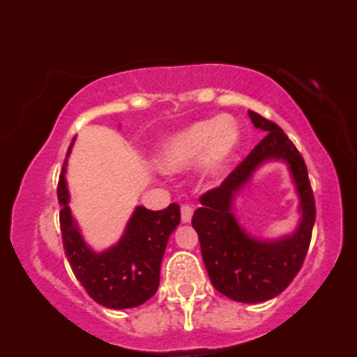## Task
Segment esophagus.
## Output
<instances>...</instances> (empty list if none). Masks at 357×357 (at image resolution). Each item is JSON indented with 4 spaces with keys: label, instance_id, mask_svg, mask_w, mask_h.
I'll list each match as a JSON object with an SVG mask.
<instances>
[{
    "label": "esophagus",
    "instance_id": "1",
    "mask_svg": "<svg viewBox=\"0 0 357 357\" xmlns=\"http://www.w3.org/2000/svg\"><path fill=\"white\" fill-rule=\"evenodd\" d=\"M192 218V206L191 204H183L181 206V221L183 223H190Z\"/></svg>",
    "mask_w": 357,
    "mask_h": 357
}]
</instances>
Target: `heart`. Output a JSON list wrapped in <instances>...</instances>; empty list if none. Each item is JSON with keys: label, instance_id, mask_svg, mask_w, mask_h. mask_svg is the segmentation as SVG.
<instances>
[{"label": "heart", "instance_id": "1", "mask_svg": "<svg viewBox=\"0 0 357 357\" xmlns=\"http://www.w3.org/2000/svg\"><path fill=\"white\" fill-rule=\"evenodd\" d=\"M238 144L240 129L231 117L223 116L216 121L196 122L176 132L162 144L159 166L167 171H181L199 162L208 154V171L218 174Z\"/></svg>", "mask_w": 357, "mask_h": 357}]
</instances>
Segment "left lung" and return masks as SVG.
Returning a JSON list of instances; mask_svg holds the SVG:
<instances>
[{"mask_svg":"<svg viewBox=\"0 0 357 357\" xmlns=\"http://www.w3.org/2000/svg\"><path fill=\"white\" fill-rule=\"evenodd\" d=\"M253 126L265 137L253 147L218 188L202 195V208L192 215L204 267L211 284L223 296L245 304L273 298L289 287L304 264L315 221V202L307 166L294 142L275 122L248 110ZM270 158L287 162L301 198V225L294 236L277 242L252 239L231 213L232 198L252 171Z\"/></svg>","mask_w":357,"mask_h":357,"instance_id":"8db88e82","label":"left lung"}]
</instances>
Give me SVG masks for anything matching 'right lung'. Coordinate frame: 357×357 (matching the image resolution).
<instances>
[{
	"mask_svg": "<svg viewBox=\"0 0 357 357\" xmlns=\"http://www.w3.org/2000/svg\"><path fill=\"white\" fill-rule=\"evenodd\" d=\"M68 147L67 155L70 154ZM67 159L59 178V203L61 241L73 275L97 304L109 309H130L149 301L158 292L159 270L171 233L181 221L179 204L166 210H146L137 206L117 245L96 253L82 238L68 208L65 181Z\"/></svg>",
	"mask_w": 357,
	"mask_h": 357,
	"instance_id": "add662e5",
	"label": "right lung"
}]
</instances>
